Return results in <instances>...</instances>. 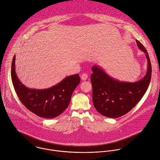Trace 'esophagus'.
<instances>
[{"label": "esophagus", "mask_w": 160, "mask_h": 160, "mask_svg": "<svg viewBox=\"0 0 160 160\" xmlns=\"http://www.w3.org/2000/svg\"><path fill=\"white\" fill-rule=\"evenodd\" d=\"M88 78V75L86 74V73H83L82 75H81V78L82 80H86Z\"/></svg>", "instance_id": "1"}]
</instances>
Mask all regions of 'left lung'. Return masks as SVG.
I'll use <instances>...</instances> for the list:
<instances>
[{"instance_id":"obj_1","label":"left lung","mask_w":160,"mask_h":160,"mask_svg":"<svg viewBox=\"0 0 160 160\" xmlns=\"http://www.w3.org/2000/svg\"><path fill=\"white\" fill-rule=\"evenodd\" d=\"M138 48L147 59V72L144 77L135 82L119 81L94 65L90 77L92 85V100L96 110L102 116L118 118L129 112L146 93L151 78V64L147 50L138 40Z\"/></svg>"}]
</instances>
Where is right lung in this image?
<instances>
[{
  "mask_svg": "<svg viewBox=\"0 0 160 160\" xmlns=\"http://www.w3.org/2000/svg\"><path fill=\"white\" fill-rule=\"evenodd\" d=\"M16 56L11 66V78L15 91L25 107L39 117L52 119L60 116L70 102L72 93L80 82L78 74L65 78L45 89L29 88L18 78L15 68Z\"/></svg>",
  "mask_w": 160,
  "mask_h": 160,
  "instance_id": "add662e5",
  "label": "right lung"
}]
</instances>
